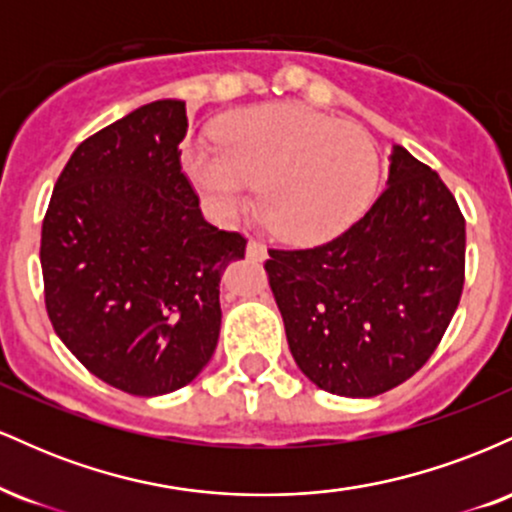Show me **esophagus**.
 <instances>
[{"label": "esophagus", "mask_w": 512, "mask_h": 512, "mask_svg": "<svg viewBox=\"0 0 512 512\" xmlns=\"http://www.w3.org/2000/svg\"><path fill=\"white\" fill-rule=\"evenodd\" d=\"M245 255L250 257V260H255V262H262V260H267V248H264L262 243H257V240H248V248H245Z\"/></svg>", "instance_id": "obj_1"}]
</instances>
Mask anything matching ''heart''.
Segmentation results:
<instances>
[{
	"label": "heart",
	"instance_id": "1",
	"mask_svg": "<svg viewBox=\"0 0 512 512\" xmlns=\"http://www.w3.org/2000/svg\"><path fill=\"white\" fill-rule=\"evenodd\" d=\"M185 166L223 219L250 207L255 185H262L264 219L291 243H317L349 228L368 209L380 178L366 129L298 103L233 115L221 144H192Z\"/></svg>",
	"mask_w": 512,
	"mask_h": 512
}]
</instances>
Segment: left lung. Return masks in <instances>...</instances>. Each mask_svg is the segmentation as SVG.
Masks as SVG:
<instances>
[{
	"label": "left lung",
	"instance_id": "left-lung-1",
	"mask_svg": "<svg viewBox=\"0 0 512 512\" xmlns=\"http://www.w3.org/2000/svg\"><path fill=\"white\" fill-rule=\"evenodd\" d=\"M296 366L339 397L409 380L448 330L464 284V216L436 170L392 146L385 192L330 243L269 250Z\"/></svg>",
	"mask_w": 512,
	"mask_h": 512
}]
</instances>
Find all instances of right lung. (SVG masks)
Returning a JSON list of instances; mask_svg holds the SVG:
<instances>
[{"mask_svg": "<svg viewBox=\"0 0 512 512\" xmlns=\"http://www.w3.org/2000/svg\"><path fill=\"white\" fill-rule=\"evenodd\" d=\"M185 101H154L74 149L40 238L57 337L103 383L139 397L180 390L214 356L219 284L240 233L202 216L180 168Z\"/></svg>", "mask_w": 512, "mask_h": 512, "instance_id": "obj_1", "label": "right lung"}]
</instances>
